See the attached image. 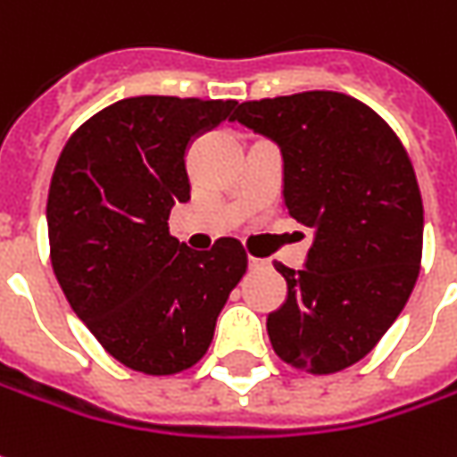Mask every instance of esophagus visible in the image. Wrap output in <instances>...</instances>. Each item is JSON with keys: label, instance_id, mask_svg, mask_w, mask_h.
Instances as JSON below:
<instances>
[{"label": "esophagus", "instance_id": "1", "mask_svg": "<svg viewBox=\"0 0 457 457\" xmlns=\"http://www.w3.org/2000/svg\"><path fill=\"white\" fill-rule=\"evenodd\" d=\"M265 265H268V260H262V257H253V254L247 257V268L250 270H260L265 268Z\"/></svg>", "mask_w": 457, "mask_h": 457}]
</instances>
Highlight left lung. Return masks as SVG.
Wrapping results in <instances>:
<instances>
[{"label": "left lung", "mask_w": 457, "mask_h": 457, "mask_svg": "<svg viewBox=\"0 0 457 457\" xmlns=\"http://www.w3.org/2000/svg\"><path fill=\"white\" fill-rule=\"evenodd\" d=\"M229 120L280 147L282 203L312 229L305 268L275 262L287 297L268 315L270 343L297 370H345L387 333L420 272L411 157L380 114L340 92L242 102Z\"/></svg>", "instance_id": "left-lung-1"}]
</instances>
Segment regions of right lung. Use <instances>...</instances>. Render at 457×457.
Instances as JSON below:
<instances>
[{"label": "right lung", "instance_id": "obj_1", "mask_svg": "<svg viewBox=\"0 0 457 457\" xmlns=\"http://www.w3.org/2000/svg\"><path fill=\"white\" fill-rule=\"evenodd\" d=\"M235 99L129 97L87 120L49 185L52 268L77 318L112 358L147 375L187 370L247 268L237 240L189 250L170 212L189 200V145Z\"/></svg>", "mask_w": 457, "mask_h": 457}]
</instances>
